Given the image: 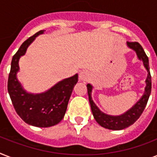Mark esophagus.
Returning a JSON list of instances; mask_svg holds the SVG:
<instances>
[{
	"instance_id": "34e87169",
	"label": "esophagus",
	"mask_w": 157,
	"mask_h": 157,
	"mask_svg": "<svg viewBox=\"0 0 157 157\" xmlns=\"http://www.w3.org/2000/svg\"><path fill=\"white\" fill-rule=\"evenodd\" d=\"M89 73L87 71H82L80 72L79 74V79L81 80V81H87V79L89 78Z\"/></svg>"
}]
</instances>
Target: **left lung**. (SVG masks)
Instances as JSON below:
<instances>
[{
  "mask_svg": "<svg viewBox=\"0 0 157 157\" xmlns=\"http://www.w3.org/2000/svg\"><path fill=\"white\" fill-rule=\"evenodd\" d=\"M127 46L136 52L139 59L143 61L144 67L147 71V77L145 81L146 87H145L144 95L142 96V98L130 109L124 112V114L120 115V116H111V115L105 114L104 112L99 110V108L96 106L95 103L92 100L91 93H92L93 86H91L90 84L87 85L89 101L90 103L91 111H92L94 119L102 127L108 129H112V130H121V129H125L129 125L134 124V122L140 117L141 114L144 112V108L146 107L147 101H148L149 96L151 94V76L150 74L148 57L147 56L144 49L139 42L127 41Z\"/></svg>",
  "mask_w": 157,
  "mask_h": 157,
  "instance_id": "1",
  "label": "left lung"
}]
</instances>
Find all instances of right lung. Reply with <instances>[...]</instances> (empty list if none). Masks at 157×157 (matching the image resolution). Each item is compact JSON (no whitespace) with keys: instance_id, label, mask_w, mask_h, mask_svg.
Listing matches in <instances>:
<instances>
[{"instance_id":"obj_1","label":"right lung","mask_w":157,"mask_h":157,"mask_svg":"<svg viewBox=\"0 0 157 157\" xmlns=\"http://www.w3.org/2000/svg\"><path fill=\"white\" fill-rule=\"evenodd\" d=\"M43 33L44 30H41L26 40L13 56L9 74L8 92L17 114L23 121L33 126L45 128L55 125L63 120L74 86L78 81V74L63 79L44 93H28L23 88L17 79L18 61L35 38Z\"/></svg>"}]
</instances>
